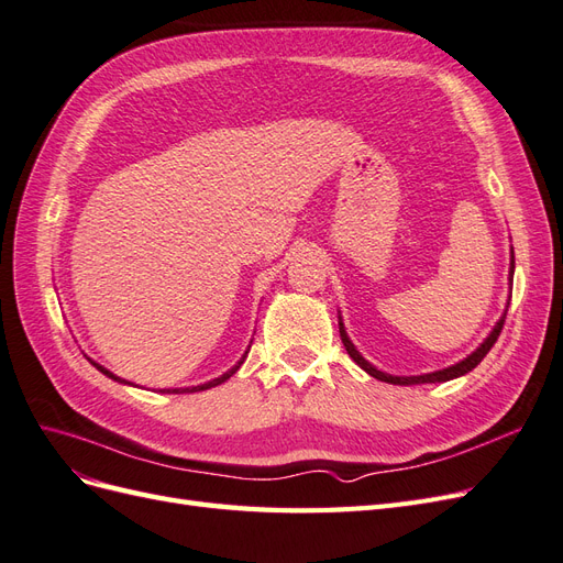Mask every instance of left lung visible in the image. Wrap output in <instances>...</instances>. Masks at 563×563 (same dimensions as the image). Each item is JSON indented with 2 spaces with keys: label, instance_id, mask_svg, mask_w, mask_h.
<instances>
[{
  "label": "left lung",
  "instance_id": "obj_1",
  "mask_svg": "<svg viewBox=\"0 0 563 563\" xmlns=\"http://www.w3.org/2000/svg\"><path fill=\"white\" fill-rule=\"evenodd\" d=\"M507 279H509V284H512V279H515V249L509 251V277H507ZM507 308H509V302H507ZM505 314H507V310H505L503 317L496 321V327H493V331L486 335L484 343H482L479 347H476L472 354H467L463 362H457V364H453V366H449V368H441V371L422 373V376H391V373L378 371L371 362L364 360L360 350L354 347V343H352L347 331H345L343 317H340V314H338V329H340V340H343V345H345L347 354L356 362V366H362V368L368 373V376L378 378V380H383V383H389V385H422V383H446V380L460 378V376H465V373H470L476 364H482V360L488 354V350H490L493 345H496V340H498V335H500V331H503Z\"/></svg>",
  "mask_w": 563,
  "mask_h": 563
}]
</instances>
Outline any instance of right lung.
Listing matches in <instances>:
<instances>
[{
  "label": "right lung",
  "instance_id": "1",
  "mask_svg": "<svg viewBox=\"0 0 563 563\" xmlns=\"http://www.w3.org/2000/svg\"><path fill=\"white\" fill-rule=\"evenodd\" d=\"M251 347V345H249ZM246 354H249V350L242 354V360L240 362H236L230 371H225L223 373V376H218V378H213V380H209V383H201V385H195V387H174V389H159V391H168V395H172V391H174V395H180V391H201V389H211V387H216V385H223L228 378H232L234 376V373L236 371H240V366L244 364V360H246ZM100 373H106V376L108 378H112V380H117V383H122V385H133V383H129V380H124V378H119V376H114V373L112 371H108L106 366H100V364H96L93 360H89Z\"/></svg>",
  "mask_w": 563,
  "mask_h": 563
}]
</instances>
